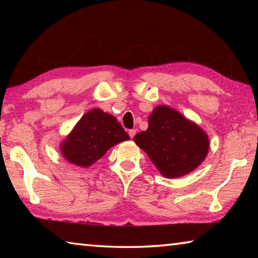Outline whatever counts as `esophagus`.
Instances as JSON below:
<instances>
[{"label":"esophagus","instance_id":"obj_1","mask_svg":"<svg viewBox=\"0 0 258 258\" xmlns=\"http://www.w3.org/2000/svg\"><path fill=\"white\" fill-rule=\"evenodd\" d=\"M135 134H137V131H135V130H130L128 131V135H130L131 139H133Z\"/></svg>","mask_w":258,"mask_h":258}]
</instances>
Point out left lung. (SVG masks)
<instances>
[{
	"instance_id": "1",
	"label": "left lung",
	"mask_w": 258,
	"mask_h": 258,
	"mask_svg": "<svg viewBox=\"0 0 258 258\" xmlns=\"http://www.w3.org/2000/svg\"><path fill=\"white\" fill-rule=\"evenodd\" d=\"M148 123V130L138 133L133 140L163 176L186 175L206 158L209 149L207 134L175 109L156 107Z\"/></svg>"
}]
</instances>
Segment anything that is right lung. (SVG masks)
I'll list each match as a JSON object with an SVG mask.
<instances>
[{
	"label": "right lung",
	"mask_w": 258,
	"mask_h": 258,
	"mask_svg": "<svg viewBox=\"0 0 258 258\" xmlns=\"http://www.w3.org/2000/svg\"><path fill=\"white\" fill-rule=\"evenodd\" d=\"M130 140L123 126L112 115L95 108L78 120L60 150L64 159L81 167L98 161L117 143Z\"/></svg>",
	"instance_id": "obj_1"
}]
</instances>
